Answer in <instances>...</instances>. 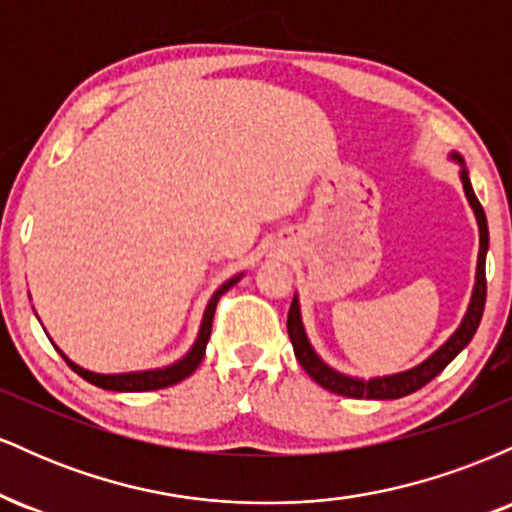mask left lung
<instances>
[{
  "mask_svg": "<svg viewBox=\"0 0 512 512\" xmlns=\"http://www.w3.org/2000/svg\"><path fill=\"white\" fill-rule=\"evenodd\" d=\"M457 158V156H455ZM460 161V158H457ZM462 185L464 192H467L469 204H472L474 214H477L479 221V262H477V284H474V293H472V303H469L467 315H464L462 325L457 327V332L445 342L440 349L433 354L431 358H426L421 366L407 370V373L399 375H390V378H375L363 383V380L356 378H346V375L337 373L330 366L317 358L313 351V346L308 344V337H305L303 322H301V313H298V301L293 298L291 310H289V320H286V330H289L291 344H293V354H296L298 363H301L305 373L315 380L317 385H322L325 390L334 392V395L342 397H351V399H399L407 397L411 392L421 390V387L431 383L438 373H443L445 366L455 358L460 351L472 342V337L477 334V327L481 322V315H484V305H486V250H489V226H486V214L484 207L479 204L477 195L472 190V182L467 178V170H462Z\"/></svg>",
  "mask_w": 512,
  "mask_h": 512,
  "instance_id": "obj_1",
  "label": "left lung"
}]
</instances>
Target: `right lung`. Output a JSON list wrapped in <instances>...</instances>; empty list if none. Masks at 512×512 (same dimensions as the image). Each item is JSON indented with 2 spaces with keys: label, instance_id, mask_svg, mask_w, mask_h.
<instances>
[{
  "label": "right lung",
  "instance_id": "1",
  "mask_svg": "<svg viewBox=\"0 0 512 512\" xmlns=\"http://www.w3.org/2000/svg\"><path fill=\"white\" fill-rule=\"evenodd\" d=\"M238 281L231 279L228 284H223L219 291L214 293V298H211L209 305H207V313H204V320H202V330H199V337L195 346H192V351L187 354L182 361L175 363V366H168V368H161V370H144V373H125V375H98V373H91V370H84L79 366H74L72 361H69L67 356H62L64 361L69 363V368L74 370V373H79L81 378L88 380L91 385L96 387H103V390H115V392H146V390H161V387H170L175 383H180V380L190 378L192 373H195L199 363H202L204 358V351H207V342L211 337V320H214V313H216V303H219V298L231 289L233 284Z\"/></svg>",
  "mask_w": 512,
  "mask_h": 512
}]
</instances>
